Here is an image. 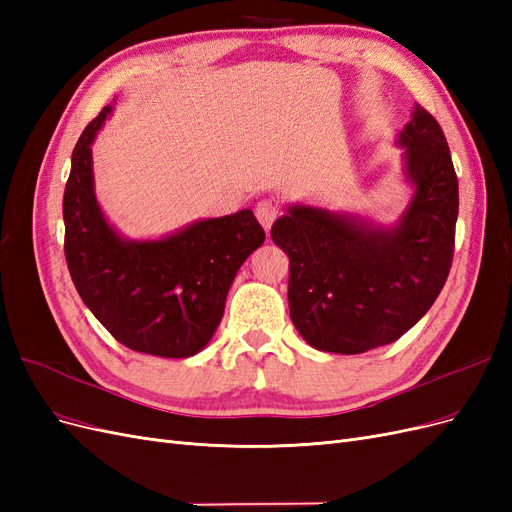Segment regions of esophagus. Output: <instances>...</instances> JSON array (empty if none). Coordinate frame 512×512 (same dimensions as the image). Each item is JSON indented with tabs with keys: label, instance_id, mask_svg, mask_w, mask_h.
<instances>
[{
	"label": "esophagus",
	"instance_id": "1",
	"mask_svg": "<svg viewBox=\"0 0 512 512\" xmlns=\"http://www.w3.org/2000/svg\"><path fill=\"white\" fill-rule=\"evenodd\" d=\"M277 215H280V207H277L273 200H260V203L256 205V218L265 230L271 228Z\"/></svg>",
	"mask_w": 512,
	"mask_h": 512
}]
</instances>
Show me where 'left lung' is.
Instances as JSON below:
<instances>
[{
  "instance_id": "8db88e82",
  "label": "left lung",
  "mask_w": 512,
  "mask_h": 512,
  "mask_svg": "<svg viewBox=\"0 0 512 512\" xmlns=\"http://www.w3.org/2000/svg\"><path fill=\"white\" fill-rule=\"evenodd\" d=\"M395 143L412 188L395 224L294 203L271 228L290 258L292 324L316 350L393 344L429 312L451 271L459 185L444 132L414 104Z\"/></svg>"
}]
</instances>
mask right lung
<instances>
[{
  "label": "right lung",
  "mask_w": 512,
  "mask_h": 512,
  "mask_svg": "<svg viewBox=\"0 0 512 512\" xmlns=\"http://www.w3.org/2000/svg\"><path fill=\"white\" fill-rule=\"evenodd\" d=\"M108 104L72 151L64 192L66 260L83 303L117 342L166 359L198 354L218 331L235 275L265 241L252 209L196 220L160 239H128L96 198L94 145Z\"/></svg>",
  "instance_id": "add662e5"
}]
</instances>
